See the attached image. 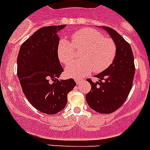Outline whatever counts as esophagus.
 Returning a JSON list of instances; mask_svg holds the SVG:
<instances>
[{
    "label": "esophagus",
    "instance_id": "esophagus-1",
    "mask_svg": "<svg viewBox=\"0 0 150 150\" xmlns=\"http://www.w3.org/2000/svg\"><path fill=\"white\" fill-rule=\"evenodd\" d=\"M75 81H76V84H79V83H81L82 81H83V80H82V79H75Z\"/></svg>",
    "mask_w": 150,
    "mask_h": 150
}]
</instances>
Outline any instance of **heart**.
<instances>
[{
    "mask_svg": "<svg viewBox=\"0 0 150 150\" xmlns=\"http://www.w3.org/2000/svg\"><path fill=\"white\" fill-rule=\"evenodd\" d=\"M72 42L67 38L59 39L57 55L62 63L69 64L75 56V48H83L82 60L72 62L65 68L67 77L80 79L93 71L101 72L111 65L116 55V46L111 38L93 28H86L74 32Z\"/></svg>",
    "mask_w": 150,
    "mask_h": 150,
    "instance_id": "b5f03b06",
    "label": "heart"
}]
</instances>
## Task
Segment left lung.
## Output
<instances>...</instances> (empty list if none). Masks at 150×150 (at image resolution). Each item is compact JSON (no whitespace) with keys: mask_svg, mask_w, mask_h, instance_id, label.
<instances>
[{"mask_svg":"<svg viewBox=\"0 0 150 150\" xmlns=\"http://www.w3.org/2000/svg\"><path fill=\"white\" fill-rule=\"evenodd\" d=\"M101 28L116 43V55L111 65L95 76L98 82L87 79L91 88L86 99L93 110L107 114L119 109L127 99L132 89L135 67L129 43L114 29L105 26Z\"/></svg>","mask_w":150,"mask_h":150,"instance_id":"left-lung-1","label":"left lung"}]
</instances>
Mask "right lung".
<instances>
[{"label":"right lung","instance_id":"obj_1","mask_svg":"<svg viewBox=\"0 0 150 150\" xmlns=\"http://www.w3.org/2000/svg\"><path fill=\"white\" fill-rule=\"evenodd\" d=\"M63 25L40 28L21 46L17 75L24 95L38 110L49 115L62 111L67 94L76 86L73 79H59L64 71L57 55L58 32Z\"/></svg>","mask_w":150,"mask_h":150}]
</instances>
